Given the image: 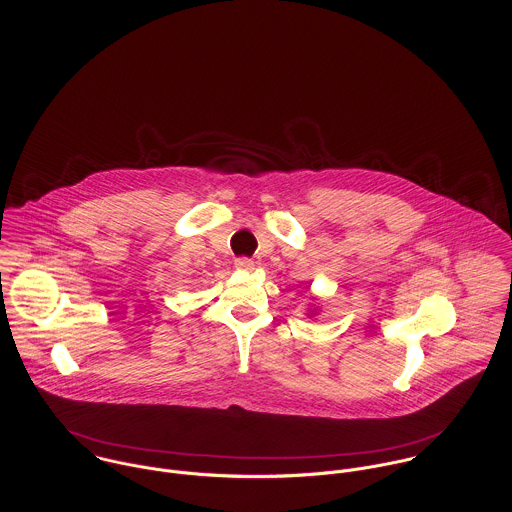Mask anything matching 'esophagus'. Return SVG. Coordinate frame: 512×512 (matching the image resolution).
Instances as JSON below:
<instances>
[{
    "label": "esophagus",
    "instance_id": "34e87169",
    "mask_svg": "<svg viewBox=\"0 0 512 512\" xmlns=\"http://www.w3.org/2000/svg\"><path fill=\"white\" fill-rule=\"evenodd\" d=\"M234 266L238 270H244V272H252L254 270V260L252 258H246V256H240L234 260Z\"/></svg>",
    "mask_w": 512,
    "mask_h": 512
}]
</instances>
